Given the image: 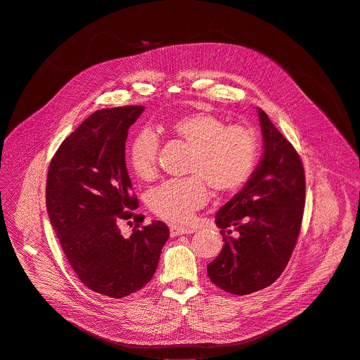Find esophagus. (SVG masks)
<instances>
[{
  "mask_svg": "<svg viewBox=\"0 0 360 360\" xmlns=\"http://www.w3.org/2000/svg\"><path fill=\"white\" fill-rule=\"evenodd\" d=\"M193 233H194L193 229H184V227H179V226H172L170 227V236L172 237L183 236V234H193Z\"/></svg>",
  "mask_w": 360,
  "mask_h": 360,
  "instance_id": "1",
  "label": "esophagus"
}]
</instances>
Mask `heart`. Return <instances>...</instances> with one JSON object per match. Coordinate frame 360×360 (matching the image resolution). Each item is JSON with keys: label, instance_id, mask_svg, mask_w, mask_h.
Masks as SVG:
<instances>
[{"label": "heart", "instance_id": "heart-1", "mask_svg": "<svg viewBox=\"0 0 360 360\" xmlns=\"http://www.w3.org/2000/svg\"><path fill=\"white\" fill-rule=\"evenodd\" d=\"M159 131L176 137L191 148L186 179L169 180L149 194V205L158 217L188 223L208 200V186L220 194L238 191L252 176L259 141L254 129L231 124L215 113L201 109L160 124ZM159 139L150 130L140 131L129 145L130 169L143 181L158 176Z\"/></svg>", "mask_w": 360, "mask_h": 360}]
</instances>
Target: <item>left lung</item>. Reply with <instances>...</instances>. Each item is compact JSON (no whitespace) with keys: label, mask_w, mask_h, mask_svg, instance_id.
<instances>
[{"label":"left lung","mask_w":360,"mask_h":360,"mask_svg":"<svg viewBox=\"0 0 360 360\" xmlns=\"http://www.w3.org/2000/svg\"><path fill=\"white\" fill-rule=\"evenodd\" d=\"M264 153L241 191L215 214L224 247L207 265L214 285L233 295L266 288L283 272L295 248L305 207L300 155L258 109Z\"/></svg>","instance_id":"left-lung-1"}]
</instances>
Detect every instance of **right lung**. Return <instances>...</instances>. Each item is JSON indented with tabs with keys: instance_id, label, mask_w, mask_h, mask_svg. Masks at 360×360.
<instances>
[{
	"instance_id": "obj_1",
	"label": "right lung",
	"mask_w": 360,
	"mask_h": 360,
	"mask_svg": "<svg viewBox=\"0 0 360 360\" xmlns=\"http://www.w3.org/2000/svg\"><path fill=\"white\" fill-rule=\"evenodd\" d=\"M143 110L123 106L92 113L62 141L46 177V210L68 262L89 290L116 300L153 278L170 237L165 223L140 227L145 217L134 214L139 201L124 145ZM130 218L134 231L123 238L118 224Z\"/></svg>"
}]
</instances>
